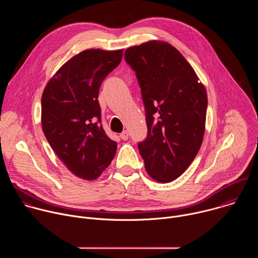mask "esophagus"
I'll return each instance as SVG.
<instances>
[{"mask_svg": "<svg viewBox=\"0 0 258 258\" xmlns=\"http://www.w3.org/2000/svg\"><path fill=\"white\" fill-rule=\"evenodd\" d=\"M120 139L123 140V141H126L128 139V132L127 131H123L120 135H119Z\"/></svg>", "mask_w": 258, "mask_h": 258, "instance_id": "obj_1", "label": "esophagus"}]
</instances>
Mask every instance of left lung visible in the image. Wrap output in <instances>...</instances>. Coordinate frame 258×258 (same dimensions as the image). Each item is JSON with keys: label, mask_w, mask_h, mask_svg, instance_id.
Returning a JSON list of instances; mask_svg holds the SVG:
<instances>
[{"label": "left lung", "mask_w": 258, "mask_h": 258, "mask_svg": "<svg viewBox=\"0 0 258 258\" xmlns=\"http://www.w3.org/2000/svg\"><path fill=\"white\" fill-rule=\"evenodd\" d=\"M136 72L148 133L138 148L148 174L169 182L196 157L205 131L207 95L189 62L171 45L151 41L125 50Z\"/></svg>", "instance_id": "1"}]
</instances>
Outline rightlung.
<instances>
[{"mask_svg": "<svg viewBox=\"0 0 258 258\" xmlns=\"http://www.w3.org/2000/svg\"><path fill=\"white\" fill-rule=\"evenodd\" d=\"M122 59V50L83 51L68 60L42 96V126L51 148L75 175L98 178L115 156L117 143L101 123L99 89Z\"/></svg>", "mask_w": 258, "mask_h": 258, "instance_id": "obj_1", "label": "right lung"}]
</instances>
